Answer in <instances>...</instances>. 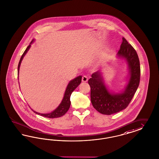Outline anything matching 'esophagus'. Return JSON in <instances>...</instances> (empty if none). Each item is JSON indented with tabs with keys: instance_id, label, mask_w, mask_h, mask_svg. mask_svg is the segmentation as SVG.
Returning <instances> with one entry per match:
<instances>
[{
	"instance_id": "34e87169",
	"label": "esophagus",
	"mask_w": 159,
	"mask_h": 159,
	"mask_svg": "<svg viewBox=\"0 0 159 159\" xmlns=\"http://www.w3.org/2000/svg\"><path fill=\"white\" fill-rule=\"evenodd\" d=\"M82 81H83V83H86V82H87V81H88V77L87 76H85V75L83 76V78H82Z\"/></svg>"
}]
</instances>
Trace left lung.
Returning <instances> with one entry per match:
<instances>
[{
    "label": "left lung",
    "instance_id": "obj_1",
    "mask_svg": "<svg viewBox=\"0 0 159 159\" xmlns=\"http://www.w3.org/2000/svg\"><path fill=\"white\" fill-rule=\"evenodd\" d=\"M117 57L125 60L128 65V74L124 89L117 92L109 90L104 82L103 73L100 71L93 73L89 80L91 103L96 111L103 115H110L126 109L139 84L140 65L138 55L124 37Z\"/></svg>",
    "mask_w": 159,
    "mask_h": 159
}]
</instances>
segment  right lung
Segmentation results:
<instances>
[{
  "label": "right lung",
  "instance_id": "add662e5",
  "mask_svg": "<svg viewBox=\"0 0 159 159\" xmlns=\"http://www.w3.org/2000/svg\"><path fill=\"white\" fill-rule=\"evenodd\" d=\"M34 39L32 40V42L30 43V45L28 46L27 48H26V50H25V52H24V53L22 54V55L21 56L20 61L19 63H18V75H19V72H20V66H21V62H22L24 57L27 54L28 51L31 48V44L33 42H34ZM18 79H19V78H18ZM81 79H82V76L80 75V76H77L76 78H75L74 79L72 80L69 81L67 87H66L65 91L64 96H63V97L62 98L61 103L59 104V105L56 108L54 111H52L50 112V113H40L35 111L33 109H31L32 111H33L36 114L39 115H40V116H44V117H48V118H56V117H61L62 116H63L67 112V111L69 110V107H70V95H71L72 93L74 91L76 87L81 84Z\"/></svg>",
  "mask_w": 159,
  "mask_h": 159
}]
</instances>
